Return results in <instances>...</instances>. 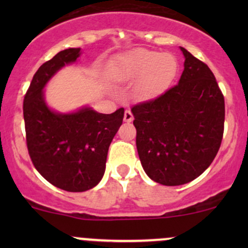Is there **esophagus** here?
Wrapping results in <instances>:
<instances>
[{"mask_svg":"<svg viewBox=\"0 0 248 248\" xmlns=\"http://www.w3.org/2000/svg\"><path fill=\"white\" fill-rule=\"evenodd\" d=\"M133 119H134V116L132 114V112H130V110H126V112H124V122L129 124V122L133 121Z\"/></svg>","mask_w":248,"mask_h":248,"instance_id":"esophagus-1","label":"esophagus"}]
</instances>
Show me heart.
Returning <instances> with one entry per match:
<instances>
[{
	"instance_id": "1",
	"label": "heart",
	"mask_w": 248,
	"mask_h": 248,
	"mask_svg": "<svg viewBox=\"0 0 248 248\" xmlns=\"http://www.w3.org/2000/svg\"><path fill=\"white\" fill-rule=\"evenodd\" d=\"M177 61L170 53L135 49L116 58L113 75L119 82H136L135 92L141 100H153L168 90L176 73Z\"/></svg>"
}]
</instances>
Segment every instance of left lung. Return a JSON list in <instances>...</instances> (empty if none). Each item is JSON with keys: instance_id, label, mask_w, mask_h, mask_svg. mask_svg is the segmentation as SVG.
Returning <instances> with one entry per match:
<instances>
[{"instance_id": "1", "label": "left lung", "mask_w": 248, "mask_h": 248, "mask_svg": "<svg viewBox=\"0 0 248 248\" xmlns=\"http://www.w3.org/2000/svg\"><path fill=\"white\" fill-rule=\"evenodd\" d=\"M179 49L186 61L178 84L132 108L142 168L168 186L189 183L205 171L224 133V96L212 71Z\"/></svg>"}]
</instances>
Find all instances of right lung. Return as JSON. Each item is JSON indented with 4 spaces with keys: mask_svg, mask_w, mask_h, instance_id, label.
<instances>
[{
    "mask_svg": "<svg viewBox=\"0 0 248 248\" xmlns=\"http://www.w3.org/2000/svg\"><path fill=\"white\" fill-rule=\"evenodd\" d=\"M80 55V47H70L44 62L33 76L23 102L27 146L33 166L52 186L70 192L98 186L106 169L108 148L124 114V108L102 114L90 106L62 113L47 105L44 93L47 82Z\"/></svg>",
    "mask_w": 248,
    "mask_h": 248,
    "instance_id": "add662e5",
    "label": "right lung"
}]
</instances>
